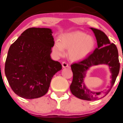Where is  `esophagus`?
<instances>
[{
  "label": "esophagus",
  "instance_id": "34e87169",
  "mask_svg": "<svg viewBox=\"0 0 123 123\" xmlns=\"http://www.w3.org/2000/svg\"><path fill=\"white\" fill-rule=\"evenodd\" d=\"M62 66L63 68H67L69 67L68 64L67 62H63L62 63Z\"/></svg>",
  "mask_w": 123,
  "mask_h": 123
}]
</instances>
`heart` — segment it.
<instances>
[{"label":"heart","mask_w":123,"mask_h":123,"mask_svg":"<svg viewBox=\"0 0 123 123\" xmlns=\"http://www.w3.org/2000/svg\"><path fill=\"white\" fill-rule=\"evenodd\" d=\"M96 46L95 39L80 31H74L62 34L61 40L55 41L52 48L56 56H62L65 49H69V58L73 61H79L86 58Z\"/></svg>","instance_id":"heart-1"}]
</instances>
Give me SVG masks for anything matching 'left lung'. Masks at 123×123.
I'll list each match as a JSON object with an SVG mask.
<instances>
[{
  "label": "left lung",
  "mask_w": 123,
  "mask_h": 123,
  "mask_svg": "<svg viewBox=\"0 0 123 123\" xmlns=\"http://www.w3.org/2000/svg\"><path fill=\"white\" fill-rule=\"evenodd\" d=\"M97 40L98 48L87 58L71 65L73 73V81L70 85L72 94L81 99L95 100L105 97L111 90L120 71V62L117 48L111 43L107 36L101 30L90 28ZM105 64L109 67L111 73V85L105 92L90 91L84 83L86 71L93 66Z\"/></svg>",
  "instance_id": "8db88e82"
}]
</instances>
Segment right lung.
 <instances>
[{
	"instance_id": "right-lung-1",
	"label": "right lung",
	"mask_w": 123,
	"mask_h": 123,
	"mask_svg": "<svg viewBox=\"0 0 123 123\" xmlns=\"http://www.w3.org/2000/svg\"><path fill=\"white\" fill-rule=\"evenodd\" d=\"M52 31L29 28L11 45L5 73L14 93L23 98L42 97L48 91L53 76L62 69L50 57L54 44Z\"/></svg>"
}]
</instances>
